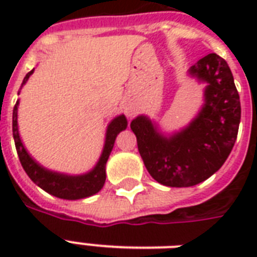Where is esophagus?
<instances>
[{
    "label": "esophagus",
    "instance_id": "1",
    "mask_svg": "<svg viewBox=\"0 0 257 257\" xmlns=\"http://www.w3.org/2000/svg\"><path fill=\"white\" fill-rule=\"evenodd\" d=\"M126 113H128V116H132L133 114V112H132V109H126Z\"/></svg>",
    "mask_w": 257,
    "mask_h": 257
}]
</instances>
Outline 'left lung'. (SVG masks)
<instances>
[{
  "label": "left lung",
  "mask_w": 257,
  "mask_h": 257,
  "mask_svg": "<svg viewBox=\"0 0 257 257\" xmlns=\"http://www.w3.org/2000/svg\"><path fill=\"white\" fill-rule=\"evenodd\" d=\"M189 74L207 88L203 108L188 126L165 137L147 116L131 122L145 168L167 187H192L211 177L228 159L239 132L240 97L227 61L209 53Z\"/></svg>",
  "instance_id": "obj_1"
}]
</instances>
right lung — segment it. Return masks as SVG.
Instances as JSON below:
<instances>
[{
	"label": "right lung",
	"mask_w": 257,
	"mask_h": 257,
	"mask_svg": "<svg viewBox=\"0 0 257 257\" xmlns=\"http://www.w3.org/2000/svg\"><path fill=\"white\" fill-rule=\"evenodd\" d=\"M33 70H30L29 73L26 74L22 85L28 81L30 74L33 73ZM21 85V86H22ZM20 94V92H18ZM17 112H18V101L14 105L13 109V139L16 149H17L18 159L21 161L22 168L25 169L26 175L29 176L30 180L34 184H37L38 187L42 188L44 191L50 193V195L60 197V199L65 200H78L85 199L89 196L94 195L100 191L101 188L104 187L105 179H106V173H105V165L109 159V155L112 152L114 140H116L117 135L124 131L128 126V121L125 118L124 114L117 116L113 118L108 125L106 129V135H105V144L102 153H101L100 160L96 164V167L90 172L85 175L78 176H70L64 175V173H58V172L49 171V169L44 168L41 165L36 163V161L30 157L28 151L25 149L22 144L21 137L18 133V124H17Z\"/></svg>",
	"instance_id": "right-lung-1"
}]
</instances>
